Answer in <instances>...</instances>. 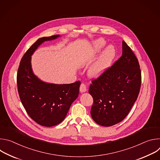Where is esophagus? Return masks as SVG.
<instances>
[{
	"mask_svg": "<svg viewBox=\"0 0 160 160\" xmlns=\"http://www.w3.org/2000/svg\"><path fill=\"white\" fill-rule=\"evenodd\" d=\"M80 91L81 93H83V92H85L87 91V87L86 85L84 84V83H82L80 85Z\"/></svg>",
	"mask_w": 160,
	"mask_h": 160,
	"instance_id": "obj_1",
	"label": "esophagus"
}]
</instances>
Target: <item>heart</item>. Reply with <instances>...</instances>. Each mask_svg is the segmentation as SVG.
<instances>
[{
  "instance_id": "b5f03b06",
  "label": "heart",
  "mask_w": 160,
  "mask_h": 160,
  "mask_svg": "<svg viewBox=\"0 0 160 160\" xmlns=\"http://www.w3.org/2000/svg\"><path fill=\"white\" fill-rule=\"evenodd\" d=\"M106 45V41L99 38L95 40L92 44V48L90 50V55L92 56L99 53ZM115 52L111 46L107 47L100 54L96 61L90 66L88 70V75L91 78H99L109 67Z\"/></svg>"
}]
</instances>
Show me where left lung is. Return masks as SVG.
Instances as JSON below:
<instances>
[{"label": "left lung", "instance_id": "1", "mask_svg": "<svg viewBox=\"0 0 160 160\" xmlns=\"http://www.w3.org/2000/svg\"><path fill=\"white\" fill-rule=\"evenodd\" d=\"M141 85L138 60L122 41V56L90 85L88 92L94 99L90 111L93 120L104 127L122 122L138 99Z\"/></svg>", "mask_w": 160, "mask_h": 160}]
</instances>
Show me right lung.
Segmentation results:
<instances>
[{"label": "right lung", "mask_w": 160, "mask_h": 160, "mask_svg": "<svg viewBox=\"0 0 160 160\" xmlns=\"http://www.w3.org/2000/svg\"><path fill=\"white\" fill-rule=\"evenodd\" d=\"M56 35L38 38L22 56L17 74L18 93L28 115L44 127L58 125L65 118L72 104L78 96L80 82L70 84L45 82L36 76L32 56L44 42L55 40Z\"/></svg>", "instance_id": "right-lung-1"}]
</instances>
